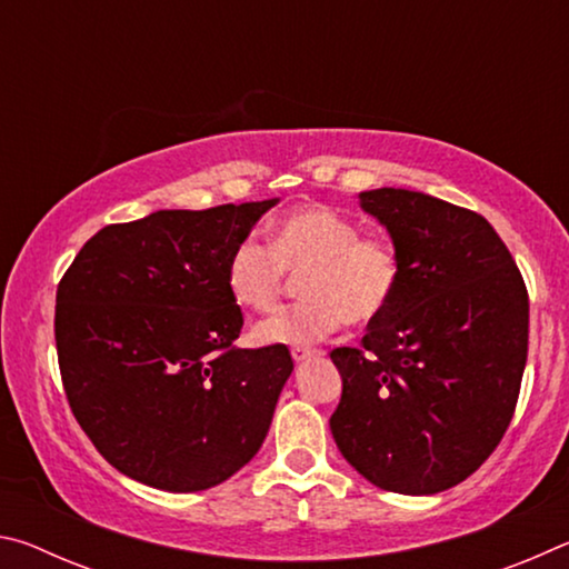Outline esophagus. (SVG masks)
<instances>
[{
  "instance_id": "esophagus-1",
  "label": "esophagus",
  "mask_w": 569,
  "mask_h": 569,
  "mask_svg": "<svg viewBox=\"0 0 569 569\" xmlns=\"http://www.w3.org/2000/svg\"><path fill=\"white\" fill-rule=\"evenodd\" d=\"M291 356H293V361H296V363H301V361H308V359H311V356H316V351H313V349H306V346H293V349H291Z\"/></svg>"
}]
</instances>
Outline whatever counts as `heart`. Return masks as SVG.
<instances>
[{
	"mask_svg": "<svg viewBox=\"0 0 569 569\" xmlns=\"http://www.w3.org/2000/svg\"><path fill=\"white\" fill-rule=\"evenodd\" d=\"M291 276L306 301L256 326L261 343H316L341 329L387 313L401 283V256L387 238H363L361 228L326 206L288 210L271 226V243L238 240L226 263L230 298L250 311H273Z\"/></svg>",
	"mask_w": 569,
	"mask_h": 569,
	"instance_id": "obj_1",
	"label": "heart"
}]
</instances>
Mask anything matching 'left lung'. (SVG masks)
<instances>
[{"label": "left lung", "mask_w": 569, "mask_h": 569, "mask_svg": "<svg viewBox=\"0 0 569 569\" xmlns=\"http://www.w3.org/2000/svg\"><path fill=\"white\" fill-rule=\"evenodd\" d=\"M359 200L389 230L401 283L361 349L331 351L343 379L331 435L371 485L437 495L475 475L512 421L527 363V288L475 210L403 188Z\"/></svg>", "instance_id": "1"}]
</instances>
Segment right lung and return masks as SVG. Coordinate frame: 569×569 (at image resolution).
Wrapping results in <instances>:
<instances>
[{
  "mask_svg": "<svg viewBox=\"0 0 569 569\" xmlns=\"http://www.w3.org/2000/svg\"><path fill=\"white\" fill-rule=\"evenodd\" d=\"M278 198L158 210L94 233L57 286L67 401L124 477L200 492L246 467L293 371L283 343L238 349L226 263Z\"/></svg>",
  "mask_w": 569,
  "mask_h": 569,
  "instance_id": "add662e5",
  "label": "right lung"
}]
</instances>
